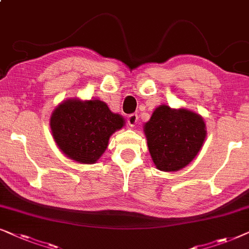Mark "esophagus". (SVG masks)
<instances>
[{
    "label": "esophagus",
    "instance_id": "34e87169",
    "mask_svg": "<svg viewBox=\"0 0 249 249\" xmlns=\"http://www.w3.org/2000/svg\"><path fill=\"white\" fill-rule=\"evenodd\" d=\"M137 121H138V115L137 114H130L128 117V124L130 125V127H135L136 124H137Z\"/></svg>",
    "mask_w": 249,
    "mask_h": 249
}]
</instances>
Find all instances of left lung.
Returning a JSON list of instances; mask_svg holds the SVG:
<instances>
[{"instance_id":"obj_1","label":"left lung","mask_w":249,"mask_h":249,"mask_svg":"<svg viewBox=\"0 0 249 249\" xmlns=\"http://www.w3.org/2000/svg\"><path fill=\"white\" fill-rule=\"evenodd\" d=\"M149 154L156 169L175 172L196 158L207 131L200 114L188 108L162 104L144 124Z\"/></svg>"}]
</instances>
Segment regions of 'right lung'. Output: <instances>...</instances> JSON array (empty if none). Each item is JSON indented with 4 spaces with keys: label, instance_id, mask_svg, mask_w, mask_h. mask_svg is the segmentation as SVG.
<instances>
[{
    "label": "right lung",
    "instance_id": "right-lung-1",
    "mask_svg": "<svg viewBox=\"0 0 249 249\" xmlns=\"http://www.w3.org/2000/svg\"><path fill=\"white\" fill-rule=\"evenodd\" d=\"M122 115L113 113L103 101L74 97L57 105L50 119L54 142L67 158L94 164L103 155L110 137L124 127Z\"/></svg>",
    "mask_w": 249,
    "mask_h": 249
}]
</instances>
